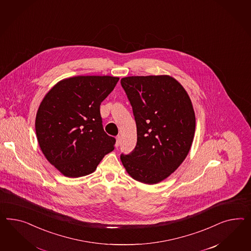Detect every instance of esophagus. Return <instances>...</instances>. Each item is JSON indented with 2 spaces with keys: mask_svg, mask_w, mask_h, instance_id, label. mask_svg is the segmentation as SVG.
Listing matches in <instances>:
<instances>
[{
  "mask_svg": "<svg viewBox=\"0 0 251 251\" xmlns=\"http://www.w3.org/2000/svg\"><path fill=\"white\" fill-rule=\"evenodd\" d=\"M121 142H122V137H121V136H117V137H116V147H119V146H120Z\"/></svg>",
  "mask_w": 251,
  "mask_h": 251,
  "instance_id": "1",
  "label": "esophagus"
}]
</instances>
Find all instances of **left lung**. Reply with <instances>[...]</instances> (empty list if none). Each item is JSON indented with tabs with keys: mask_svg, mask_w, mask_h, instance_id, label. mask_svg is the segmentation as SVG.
Instances as JSON below:
<instances>
[{
	"mask_svg": "<svg viewBox=\"0 0 251 251\" xmlns=\"http://www.w3.org/2000/svg\"><path fill=\"white\" fill-rule=\"evenodd\" d=\"M122 88L132 106L137 144L121 156L129 176L140 183L165 180L189 153L196 115L189 95L169 75L123 77Z\"/></svg>",
	"mask_w": 251,
	"mask_h": 251,
	"instance_id": "obj_1",
	"label": "left lung"
}]
</instances>
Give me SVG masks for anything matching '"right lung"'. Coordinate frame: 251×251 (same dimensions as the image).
Here are the masks:
<instances>
[{
	"label": "right lung",
	"mask_w": 251,
	"mask_h": 251,
	"mask_svg": "<svg viewBox=\"0 0 251 251\" xmlns=\"http://www.w3.org/2000/svg\"><path fill=\"white\" fill-rule=\"evenodd\" d=\"M120 77L75 75L51 88L35 117V133L43 154L63 176L92 174L114 150L115 138L102 127L100 107Z\"/></svg>",
	"instance_id": "right-lung-1"
}]
</instances>
